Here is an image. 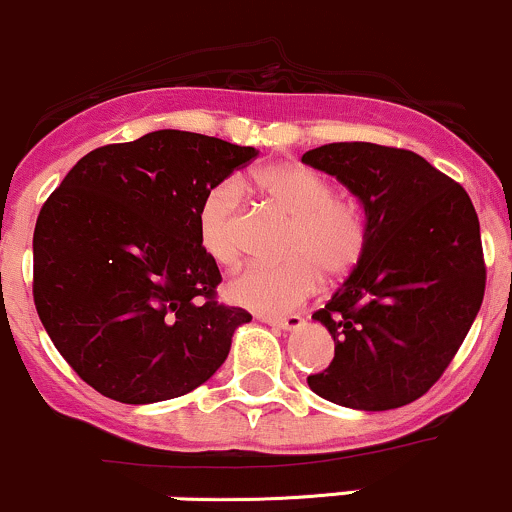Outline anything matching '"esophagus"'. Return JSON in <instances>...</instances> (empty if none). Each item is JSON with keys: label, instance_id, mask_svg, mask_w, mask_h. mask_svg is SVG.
<instances>
[{"label": "esophagus", "instance_id": "obj_1", "mask_svg": "<svg viewBox=\"0 0 512 512\" xmlns=\"http://www.w3.org/2000/svg\"><path fill=\"white\" fill-rule=\"evenodd\" d=\"M267 325H272V328H279V330H286V333H291V330H299L303 328V318L301 316H286V318H262Z\"/></svg>", "mask_w": 512, "mask_h": 512}]
</instances>
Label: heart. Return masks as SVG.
<instances>
[{
	"label": "heart",
	"instance_id": "b5f03b06",
	"mask_svg": "<svg viewBox=\"0 0 512 512\" xmlns=\"http://www.w3.org/2000/svg\"><path fill=\"white\" fill-rule=\"evenodd\" d=\"M257 189L274 211L291 221L284 257L277 267L250 265L226 284V299L260 316H282L320 286V272L342 279L362 262L369 226L357 201L335 196L328 177L282 162L252 174ZM204 250L218 265H233L240 255L243 204L235 182H221L204 196L196 216Z\"/></svg>",
	"mask_w": 512,
	"mask_h": 512
}]
</instances>
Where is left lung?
<instances>
[{"instance_id":"1","label":"left lung","mask_w":512,"mask_h":512,"mask_svg":"<svg viewBox=\"0 0 512 512\" xmlns=\"http://www.w3.org/2000/svg\"><path fill=\"white\" fill-rule=\"evenodd\" d=\"M301 162L345 184L369 226L362 262L313 313L335 340V357L308 386L355 411L413 403L449 367L484 301L474 204L411 150L328 143Z\"/></svg>"}]
</instances>
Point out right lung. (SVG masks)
I'll list each match as a JSON object with an SVG mask.
<instances>
[{
    "mask_svg": "<svg viewBox=\"0 0 512 512\" xmlns=\"http://www.w3.org/2000/svg\"><path fill=\"white\" fill-rule=\"evenodd\" d=\"M255 148L201 133H145L92 150L33 230V301L72 369L121 403L170 401L226 362L243 308L218 306L199 206Z\"/></svg>",
    "mask_w": 512,
    "mask_h": 512,
    "instance_id": "right-lung-1",
    "label": "right lung"
}]
</instances>
